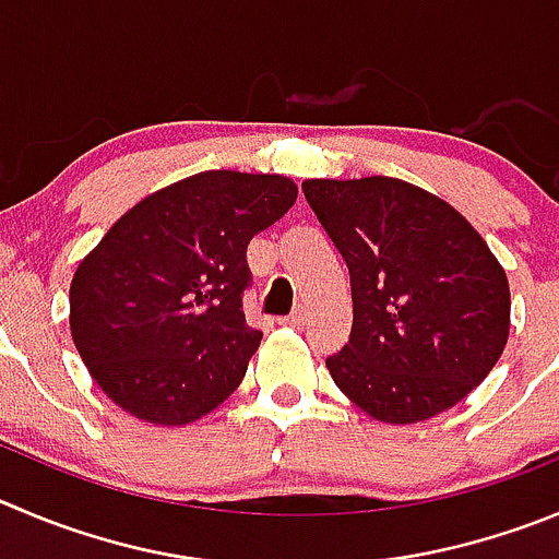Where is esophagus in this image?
<instances>
[{"label": "esophagus", "mask_w": 559, "mask_h": 559, "mask_svg": "<svg viewBox=\"0 0 559 559\" xmlns=\"http://www.w3.org/2000/svg\"><path fill=\"white\" fill-rule=\"evenodd\" d=\"M304 320H306V311L304 309H297V311H292L289 317H284V320H281V325H304Z\"/></svg>", "instance_id": "1"}]
</instances>
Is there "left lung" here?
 <instances>
[{
    "instance_id": "left-lung-1",
    "label": "left lung",
    "mask_w": 559,
    "mask_h": 559,
    "mask_svg": "<svg viewBox=\"0 0 559 559\" xmlns=\"http://www.w3.org/2000/svg\"><path fill=\"white\" fill-rule=\"evenodd\" d=\"M304 195L350 270L353 331L325 358L369 416L414 425L461 403L502 356L508 275L472 223L389 176L304 181Z\"/></svg>"
}]
</instances>
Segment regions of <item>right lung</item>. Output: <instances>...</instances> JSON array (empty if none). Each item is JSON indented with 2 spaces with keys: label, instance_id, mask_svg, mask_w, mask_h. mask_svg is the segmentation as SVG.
<instances>
[{
  "label": "right lung",
  "instance_id": "right-lung-1",
  "mask_svg": "<svg viewBox=\"0 0 559 559\" xmlns=\"http://www.w3.org/2000/svg\"><path fill=\"white\" fill-rule=\"evenodd\" d=\"M295 198L284 176L203 170L104 234L71 281V336L112 403L187 425L231 397L262 342L242 311L248 245Z\"/></svg>",
  "mask_w": 559,
  "mask_h": 559
}]
</instances>
